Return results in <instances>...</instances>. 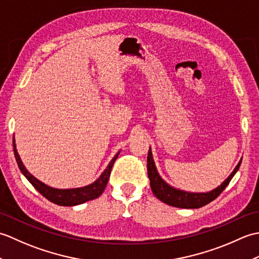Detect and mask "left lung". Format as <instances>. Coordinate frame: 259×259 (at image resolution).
<instances>
[{"label": "left lung", "mask_w": 259, "mask_h": 259, "mask_svg": "<svg viewBox=\"0 0 259 259\" xmlns=\"http://www.w3.org/2000/svg\"><path fill=\"white\" fill-rule=\"evenodd\" d=\"M240 163L241 161H239V163L236 166L234 171L230 174L229 177L225 180L221 186L217 187L216 189H213L210 192H206V194H192V192H187V191L172 188V187H170L167 183H164L156 169L155 162H153V159H152L151 149H149V152H148V157H147L148 177L150 179V186H151L153 195H155L159 200L167 203V205H170L172 207H178V208H191V209L200 208L216 199V198L224 191V189L228 186L230 180H232V178L234 177V175L237 172Z\"/></svg>", "instance_id": "1"}]
</instances>
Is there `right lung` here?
<instances>
[{"label": "right lung", "instance_id": "obj_1", "mask_svg": "<svg viewBox=\"0 0 259 259\" xmlns=\"http://www.w3.org/2000/svg\"><path fill=\"white\" fill-rule=\"evenodd\" d=\"M13 149H14V156L16 159V162H18V166L21 170V172L25 176V178L30 181L32 186L40 192V194L46 197L48 200H50L53 203H57L60 206H75L80 205V203H83L85 201H89L92 199H96L99 196H100L106 186L108 184V180L110 177V174H111V169L115 159L118 158L120 151L113 157V159L110 161L109 166L107 169L104 170L100 178L96 180L95 183L83 187V188H76V189H54L51 187H48L47 185L42 184L41 181H38L36 178L33 177V176L27 171L23 163L21 161V158L19 156L18 151H16L15 148V141L13 139Z\"/></svg>", "mask_w": 259, "mask_h": 259}]
</instances>
